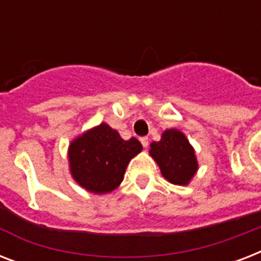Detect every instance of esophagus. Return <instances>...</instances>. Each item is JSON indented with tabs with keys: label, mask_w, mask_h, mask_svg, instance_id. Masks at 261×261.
<instances>
[{
	"label": "esophagus",
	"mask_w": 261,
	"mask_h": 261,
	"mask_svg": "<svg viewBox=\"0 0 261 261\" xmlns=\"http://www.w3.org/2000/svg\"><path fill=\"white\" fill-rule=\"evenodd\" d=\"M139 141H141V143H142L143 147L149 146V138H147V137H142V138L139 139Z\"/></svg>",
	"instance_id": "1"
}]
</instances>
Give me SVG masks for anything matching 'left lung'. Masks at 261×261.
<instances>
[{"mask_svg":"<svg viewBox=\"0 0 261 261\" xmlns=\"http://www.w3.org/2000/svg\"><path fill=\"white\" fill-rule=\"evenodd\" d=\"M149 154L164 177L176 186H188L199 169L195 149L186 134L177 128L164 131L159 142L150 143Z\"/></svg>","mask_w":261,"mask_h":261,"instance_id":"1","label":"left lung"}]
</instances>
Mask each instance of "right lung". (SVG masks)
<instances>
[{"label":"right lung","mask_w":261,"mask_h":261,"mask_svg":"<svg viewBox=\"0 0 261 261\" xmlns=\"http://www.w3.org/2000/svg\"><path fill=\"white\" fill-rule=\"evenodd\" d=\"M142 151L137 138L128 141L107 123H100L69 145V171L74 181L93 194H108L123 181L131 159Z\"/></svg>","instance_id":"obj_1"}]
</instances>
